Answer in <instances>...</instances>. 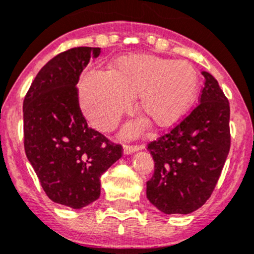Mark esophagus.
Returning <instances> with one entry per match:
<instances>
[{"label":"esophagus","mask_w":254,"mask_h":254,"mask_svg":"<svg viewBox=\"0 0 254 254\" xmlns=\"http://www.w3.org/2000/svg\"><path fill=\"white\" fill-rule=\"evenodd\" d=\"M142 148H143V146H141V144L139 146L138 144H126L125 148H123V152H125V154H132Z\"/></svg>","instance_id":"esophagus-1"}]
</instances>
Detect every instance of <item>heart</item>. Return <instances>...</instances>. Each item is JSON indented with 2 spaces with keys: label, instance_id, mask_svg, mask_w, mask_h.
<instances>
[{
  "label": "heart",
  "instance_id": "heart-1",
  "mask_svg": "<svg viewBox=\"0 0 254 254\" xmlns=\"http://www.w3.org/2000/svg\"><path fill=\"white\" fill-rule=\"evenodd\" d=\"M198 73L186 61L134 55L118 59L110 72L88 71L78 86L79 105L88 122L101 132L113 129L139 95L138 106L154 125L168 127L181 120L193 105ZM141 123H131L126 133L134 136Z\"/></svg>",
  "mask_w": 254,
  "mask_h": 254
}]
</instances>
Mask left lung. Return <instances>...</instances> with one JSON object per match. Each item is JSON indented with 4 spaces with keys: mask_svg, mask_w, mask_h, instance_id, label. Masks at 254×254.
<instances>
[{
    "mask_svg": "<svg viewBox=\"0 0 254 254\" xmlns=\"http://www.w3.org/2000/svg\"><path fill=\"white\" fill-rule=\"evenodd\" d=\"M202 74L197 107L147 148L154 161L147 198L166 214H188L206 203L231 147L229 102L217 79Z\"/></svg>",
    "mask_w": 254,
    "mask_h": 254,
    "instance_id": "obj_1",
    "label": "left lung"
}]
</instances>
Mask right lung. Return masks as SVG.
I'll return each mask as SVG.
<instances>
[{
    "mask_svg": "<svg viewBox=\"0 0 254 254\" xmlns=\"http://www.w3.org/2000/svg\"><path fill=\"white\" fill-rule=\"evenodd\" d=\"M101 48L74 47L47 62L23 101V143L51 201L83 208L101 194V176L122 157V146L87 126L78 102L82 71Z\"/></svg>",
    "mask_w": 254,
    "mask_h": 254,
    "instance_id": "add662e5",
    "label": "right lung"
}]
</instances>
